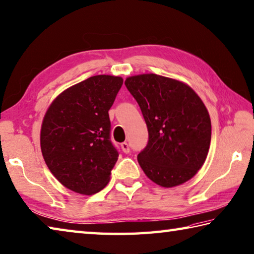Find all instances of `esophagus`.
Wrapping results in <instances>:
<instances>
[{"label": "esophagus", "instance_id": "esophagus-1", "mask_svg": "<svg viewBox=\"0 0 254 254\" xmlns=\"http://www.w3.org/2000/svg\"><path fill=\"white\" fill-rule=\"evenodd\" d=\"M121 149L124 153H130V145H128L127 142L121 143Z\"/></svg>", "mask_w": 254, "mask_h": 254}]
</instances>
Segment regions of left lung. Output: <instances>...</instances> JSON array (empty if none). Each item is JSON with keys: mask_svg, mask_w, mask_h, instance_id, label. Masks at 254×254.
Instances as JSON below:
<instances>
[{"mask_svg": "<svg viewBox=\"0 0 254 254\" xmlns=\"http://www.w3.org/2000/svg\"><path fill=\"white\" fill-rule=\"evenodd\" d=\"M145 120L149 141L139 155L146 177L164 188L194 177L211 142V120L204 103L186 83L156 74L126 80Z\"/></svg>", "mask_w": 254, "mask_h": 254, "instance_id": "obj_1", "label": "left lung"}]
</instances>
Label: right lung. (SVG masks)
I'll return each mask as SVG.
<instances>
[{
	"label": "right lung",
	"instance_id": "add662e5",
	"mask_svg": "<svg viewBox=\"0 0 254 254\" xmlns=\"http://www.w3.org/2000/svg\"><path fill=\"white\" fill-rule=\"evenodd\" d=\"M123 79L95 75L63 91L44 115L41 150L64 187L91 195L107 186L119 152L110 139L111 109Z\"/></svg>",
	"mask_w": 254,
	"mask_h": 254
}]
</instances>
